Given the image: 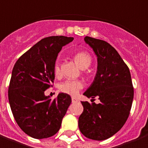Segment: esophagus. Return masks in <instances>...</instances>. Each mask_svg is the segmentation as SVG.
Returning <instances> with one entry per match:
<instances>
[{"instance_id": "esophagus-1", "label": "esophagus", "mask_w": 148, "mask_h": 148, "mask_svg": "<svg viewBox=\"0 0 148 148\" xmlns=\"http://www.w3.org/2000/svg\"><path fill=\"white\" fill-rule=\"evenodd\" d=\"M71 100H72V103H77L78 101V99L77 98H75V97H72L71 98Z\"/></svg>"}]
</instances>
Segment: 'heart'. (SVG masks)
<instances>
[{
  "instance_id": "b5f03b06",
  "label": "heart",
  "mask_w": 148,
  "mask_h": 148,
  "mask_svg": "<svg viewBox=\"0 0 148 148\" xmlns=\"http://www.w3.org/2000/svg\"><path fill=\"white\" fill-rule=\"evenodd\" d=\"M74 61L76 62L77 65L79 66L81 69L88 68L90 66L92 59L90 55L86 52H79L74 56ZM54 73L56 76H59L60 74V64L59 61H56L54 65ZM82 82L79 80H66L60 85V90L62 92L69 94L71 96L77 95L79 91L83 88Z\"/></svg>"
}]
</instances>
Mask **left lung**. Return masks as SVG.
<instances>
[{
	"label": "left lung",
	"mask_w": 148,
	"mask_h": 148,
	"mask_svg": "<svg viewBox=\"0 0 148 148\" xmlns=\"http://www.w3.org/2000/svg\"><path fill=\"white\" fill-rule=\"evenodd\" d=\"M84 40L97 56L96 77L84 95L92 99L98 96L100 103L82 102L78 126L85 137L104 140L119 132L130 115L134 95L131 74L110 44L90 37Z\"/></svg>",
	"instance_id": "1"
}]
</instances>
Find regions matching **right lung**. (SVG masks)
Returning a JSON list of instances; mask_svg holds the SVG:
<instances>
[{"mask_svg":"<svg viewBox=\"0 0 148 148\" xmlns=\"http://www.w3.org/2000/svg\"><path fill=\"white\" fill-rule=\"evenodd\" d=\"M73 40L64 36L43 38L14 65L8 87L10 107L18 126L33 138L55 135L71 104L68 94L60 92L52 99L45 91L55 79L54 65L59 52Z\"/></svg>","mask_w":148,"mask_h":148,"instance_id":"1","label":"right lung"}]
</instances>
